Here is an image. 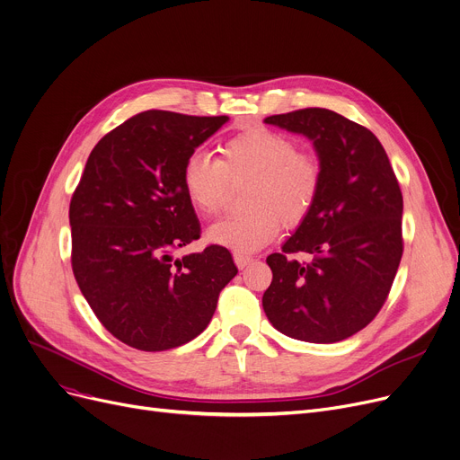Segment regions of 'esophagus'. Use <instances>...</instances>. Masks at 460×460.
Returning a JSON list of instances; mask_svg holds the SVG:
<instances>
[{
	"instance_id": "esophagus-1",
	"label": "esophagus",
	"mask_w": 460,
	"mask_h": 460,
	"mask_svg": "<svg viewBox=\"0 0 460 460\" xmlns=\"http://www.w3.org/2000/svg\"><path fill=\"white\" fill-rule=\"evenodd\" d=\"M234 262H236V267L240 269V270H244L248 264H252L253 262V259L252 257H246V255H234Z\"/></svg>"
}]
</instances>
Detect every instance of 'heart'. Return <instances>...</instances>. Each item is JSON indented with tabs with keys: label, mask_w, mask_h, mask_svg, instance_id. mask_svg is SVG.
Masks as SVG:
<instances>
[{
	"label": "heart",
	"mask_w": 460,
	"mask_h": 460,
	"mask_svg": "<svg viewBox=\"0 0 460 460\" xmlns=\"http://www.w3.org/2000/svg\"><path fill=\"white\" fill-rule=\"evenodd\" d=\"M246 179L248 208L224 217L207 233L210 243L238 255L267 246L283 222H304L321 196L324 169L315 153L296 149L295 139L287 134L248 128L220 145V160L205 151H193L181 172L190 203L205 216L220 212L231 182Z\"/></svg>",
	"instance_id": "b5f03b06"
}]
</instances>
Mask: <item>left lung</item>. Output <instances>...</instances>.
Instances as JSON below:
<instances>
[{
  "mask_svg": "<svg viewBox=\"0 0 460 460\" xmlns=\"http://www.w3.org/2000/svg\"><path fill=\"white\" fill-rule=\"evenodd\" d=\"M264 123L307 136L323 162L321 196L279 253L267 257L269 321L307 343H337L366 328L390 295L402 257V193L376 136L324 108Z\"/></svg>",
  "mask_w": 460,
  "mask_h": 460,
  "instance_id": "1",
  "label": "left lung"
}]
</instances>
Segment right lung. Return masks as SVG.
Wrapping results in <instances>:
<instances>
[{
  "label": "right lung",
  "mask_w": 460,
  "mask_h": 460,
  "mask_svg": "<svg viewBox=\"0 0 460 460\" xmlns=\"http://www.w3.org/2000/svg\"><path fill=\"white\" fill-rule=\"evenodd\" d=\"M227 119L141 111L94 145L72 193V272L96 319L132 349L198 337L238 272L217 244L175 259L201 236L182 164Z\"/></svg>",
  "instance_id": "right-lung-1"
}]
</instances>
